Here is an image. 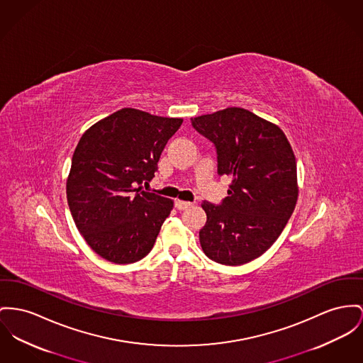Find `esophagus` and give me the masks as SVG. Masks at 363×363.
Returning a JSON list of instances; mask_svg holds the SVG:
<instances>
[{"label":"esophagus","instance_id":"34e87169","mask_svg":"<svg viewBox=\"0 0 363 363\" xmlns=\"http://www.w3.org/2000/svg\"><path fill=\"white\" fill-rule=\"evenodd\" d=\"M191 205H193L191 202H186V201H180V199H176V201H174V206H176V209H179V211H184V209L190 208Z\"/></svg>","mask_w":363,"mask_h":363}]
</instances>
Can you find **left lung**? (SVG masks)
Listing matches in <instances>:
<instances>
[{"instance_id":"8db88e82","label":"left lung","mask_w":363,"mask_h":363,"mask_svg":"<svg viewBox=\"0 0 363 363\" xmlns=\"http://www.w3.org/2000/svg\"><path fill=\"white\" fill-rule=\"evenodd\" d=\"M191 125L215 145L218 176L231 179L218 205L201 203L206 213L201 246L220 264L249 263L277 241L294 211L293 150L277 125L240 107L191 118Z\"/></svg>"}]
</instances>
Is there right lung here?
<instances>
[{
    "label": "right lung",
    "instance_id": "obj_1",
    "mask_svg": "<svg viewBox=\"0 0 363 363\" xmlns=\"http://www.w3.org/2000/svg\"><path fill=\"white\" fill-rule=\"evenodd\" d=\"M182 118L122 108L89 128L78 142L67 202L86 243L116 264L142 260L169 216L172 199L142 190Z\"/></svg>",
    "mask_w": 363,
    "mask_h": 363
}]
</instances>
